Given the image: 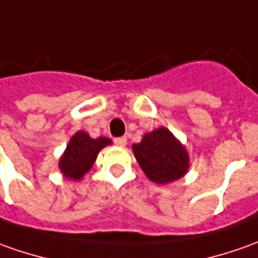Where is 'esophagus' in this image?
<instances>
[{"label": "esophagus", "instance_id": "obj_1", "mask_svg": "<svg viewBox=\"0 0 258 258\" xmlns=\"http://www.w3.org/2000/svg\"><path fill=\"white\" fill-rule=\"evenodd\" d=\"M114 144L118 147H124L127 144V138L125 137H117V138H114Z\"/></svg>", "mask_w": 258, "mask_h": 258}]
</instances>
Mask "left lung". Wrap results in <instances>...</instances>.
<instances>
[{
	"label": "left lung",
	"mask_w": 258,
	"mask_h": 258,
	"mask_svg": "<svg viewBox=\"0 0 258 258\" xmlns=\"http://www.w3.org/2000/svg\"><path fill=\"white\" fill-rule=\"evenodd\" d=\"M133 150L145 175L157 183L179 179L188 171V154L169 130L158 128L145 134Z\"/></svg>",
	"instance_id": "8db88e82"
}]
</instances>
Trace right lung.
Instances as JSON below:
<instances>
[{"label":"right lung","instance_id":"add662e5","mask_svg":"<svg viewBox=\"0 0 258 258\" xmlns=\"http://www.w3.org/2000/svg\"><path fill=\"white\" fill-rule=\"evenodd\" d=\"M108 144L111 141L104 137L90 138L83 131L76 133L72 137L59 164L63 175L69 179H82L83 175L90 171L100 150Z\"/></svg>","mask_w":258,"mask_h":258}]
</instances>
